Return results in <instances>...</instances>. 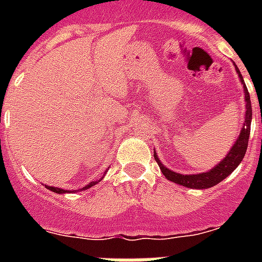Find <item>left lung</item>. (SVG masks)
Here are the masks:
<instances>
[{
    "instance_id": "1",
    "label": "left lung",
    "mask_w": 262,
    "mask_h": 262,
    "mask_svg": "<svg viewBox=\"0 0 262 262\" xmlns=\"http://www.w3.org/2000/svg\"><path fill=\"white\" fill-rule=\"evenodd\" d=\"M235 65V63H234ZM235 71L238 73L241 83L244 85L245 92V118L244 125L241 127L239 136L234 143L230 151L227 152V155L224 156L223 159L220 160L219 163L215 164L211 170H208L205 172H199V174H179L177 171H172L170 168H167L162 162H160L159 156L154 149V158H155L156 163L159 164L160 170L163 172L164 178H167L168 181H171L174 183L182 185L185 187H190V189H209V187L215 186L219 182H222L223 179H226L228 175L231 174L238 166L241 164L242 159H244L246 149H248V141L249 136H250V123H252V102H250V95L248 92V88L245 85L244 77L241 75L239 69L236 68Z\"/></svg>"
}]
</instances>
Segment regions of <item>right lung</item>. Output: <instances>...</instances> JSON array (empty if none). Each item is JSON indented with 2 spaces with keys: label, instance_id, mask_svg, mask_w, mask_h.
<instances>
[{
  "label": "right lung",
  "instance_id": "add662e5",
  "mask_svg": "<svg viewBox=\"0 0 262 262\" xmlns=\"http://www.w3.org/2000/svg\"><path fill=\"white\" fill-rule=\"evenodd\" d=\"M104 175H106V171H104V174H103L102 178H99L98 181H92V182H90L88 185H85L84 187H81V189H79V191H83V190H87V189H90V187H92L94 185H96V183H99L100 181H102L103 178H104ZM46 186V189H49V190L54 191V193H58V194H65V193H72L73 190H65V189H61V187H54V186H49V185H45ZM76 191V190H75Z\"/></svg>",
  "mask_w": 262,
  "mask_h": 262
}]
</instances>
